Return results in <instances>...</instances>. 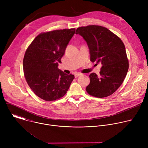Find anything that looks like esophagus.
<instances>
[{"instance_id": "obj_1", "label": "esophagus", "mask_w": 148, "mask_h": 148, "mask_svg": "<svg viewBox=\"0 0 148 148\" xmlns=\"http://www.w3.org/2000/svg\"><path fill=\"white\" fill-rule=\"evenodd\" d=\"M82 75V74H81V73H76V74H75V78H77V77H79V76H80V75Z\"/></svg>"}]
</instances>
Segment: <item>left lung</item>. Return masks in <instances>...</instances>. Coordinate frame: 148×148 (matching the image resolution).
I'll return each instance as SVG.
<instances>
[{
	"instance_id": "left-lung-1",
	"label": "left lung",
	"mask_w": 148,
	"mask_h": 148,
	"mask_svg": "<svg viewBox=\"0 0 148 148\" xmlns=\"http://www.w3.org/2000/svg\"><path fill=\"white\" fill-rule=\"evenodd\" d=\"M75 34L86 41L91 61L102 64L99 76L94 73L90 74L87 92L99 98L112 95L122 84L129 69L122 41L107 28L98 25L79 27Z\"/></svg>"
}]
</instances>
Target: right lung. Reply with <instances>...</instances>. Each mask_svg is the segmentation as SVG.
I'll use <instances>...</instances> for the list:
<instances>
[{"label": "right lung", "mask_w": 148, "mask_h": 148, "mask_svg": "<svg viewBox=\"0 0 148 148\" xmlns=\"http://www.w3.org/2000/svg\"><path fill=\"white\" fill-rule=\"evenodd\" d=\"M75 29L39 34L27 47L23 58L24 75L29 86L41 99L53 101L67 93L74 78L58 68Z\"/></svg>", "instance_id": "add662e5"}]
</instances>
